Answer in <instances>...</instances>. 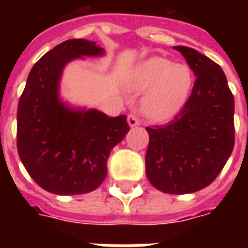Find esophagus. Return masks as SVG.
<instances>
[{"mask_svg":"<svg viewBox=\"0 0 248 248\" xmlns=\"http://www.w3.org/2000/svg\"><path fill=\"white\" fill-rule=\"evenodd\" d=\"M127 122L130 124V127H135V126H139L140 124V121L138 120V117L135 114H128Z\"/></svg>","mask_w":248,"mask_h":248,"instance_id":"obj_1","label":"esophagus"}]
</instances>
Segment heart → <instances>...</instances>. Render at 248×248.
Wrapping results in <instances>:
<instances>
[{
	"label": "heart",
	"mask_w": 248,
	"mask_h": 248,
	"mask_svg": "<svg viewBox=\"0 0 248 248\" xmlns=\"http://www.w3.org/2000/svg\"><path fill=\"white\" fill-rule=\"evenodd\" d=\"M192 79V72L186 65L157 56L136 65L130 73L128 85L134 90H147L141 99L144 114L163 120L184 104Z\"/></svg>",
	"instance_id": "obj_1"
}]
</instances>
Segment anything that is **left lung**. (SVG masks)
Listing matches in <instances>:
<instances>
[{"label": "left lung", "mask_w": 248, "mask_h": 248, "mask_svg": "<svg viewBox=\"0 0 248 248\" xmlns=\"http://www.w3.org/2000/svg\"><path fill=\"white\" fill-rule=\"evenodd\" d=\"M196 82L169 124L147 128L148 180L169 194L198 192L215 180L234 148V97L219 64L194 48L175 46Z\"/></svg>", "instance_id": "obj_1"}]
</instances>
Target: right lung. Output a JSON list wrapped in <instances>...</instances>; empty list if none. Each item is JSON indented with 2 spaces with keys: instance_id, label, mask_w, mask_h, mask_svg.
I'll return each instance as SVG.
<instances>
[{
  "instance_id": "1",
  "label": "right lung",
  "mask_w": 248,
  "mask_h": 248,
  "mask_svg": "<svg viewBox=\"0 0 248 248\" xmlns=\"http://www.w3.org/2000/svg\"><path fill=\"white\" fill-rule=\"evenodd\" d=\"M104 50L87 40H68L46 52L29 72L17 105V153L41 188L59 196L93 192L107 176L110 151L130 130L126 116L75 109L59 99L64 67Z\"/></svg>"
}]
</instances>
